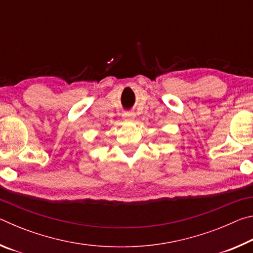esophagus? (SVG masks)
<instances>
[{
  "label": "esophagus",
  "instance_id": "obj_1",
  "mask_svg": "<svg viewBox=\"0 0 253 253\" xmlns=\"http://www.w3.org/2000/svg\"><path fill=\"white\" fill-rule=\"evenodd\" d=\"M134 118H135L134 113H125V114H124V119H126V121H134Z\"/></svg>",
  "mask_w": 253,
  "mask_h": 253
}]
</instances>
